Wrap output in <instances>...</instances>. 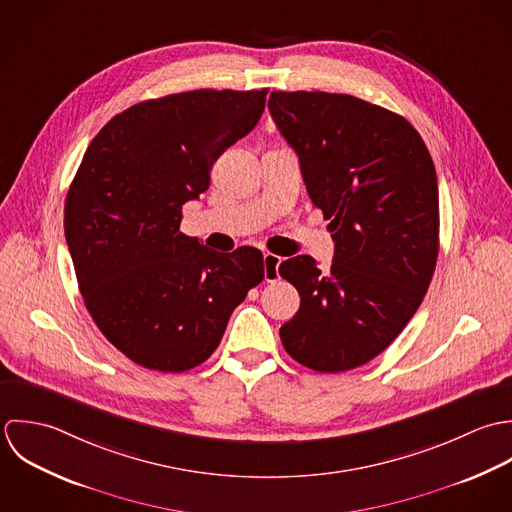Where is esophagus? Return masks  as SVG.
Returning <instances> with one entry per match:
<instances>
[{
    "mask_svg": "<svg viewBox=\"0 0 512 512\" xmlns=\"http://www.w3.org/2000/svg\"><path fill=\"white\" fill-rule=\"evenodd\" d=\"M279 265H281V257L275 253H265L263 255V267H265V281L273 283L279 279Z\"/></svg>",
    "mask_w": 512,
    "mask_h": 512,
    "instance_id": "esophagus-1",
    "label": "esophagus"
}]
</instances>
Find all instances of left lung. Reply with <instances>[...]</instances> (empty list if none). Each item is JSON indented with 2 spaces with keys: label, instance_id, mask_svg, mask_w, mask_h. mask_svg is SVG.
<instances>
[{
  "label": "left lung",
  "instance_id": "1",
  "mask_svg": "<svg viewBox=\"0 0 512 512\" xmlns=\"http://www.w3.org/2000/svg\"><path fill=\"white\" fill-rule=\"evenodd\" d=\"M269 110L334 241L330 271L308 255L281 263L301 295L281 342L310 370H352L394 342L427 293L439 251L435 166L408 120L378 104L273 91Z\"/></svg>",
  "mask_w": 512,
  "mask_h": 512
}]
</instances>
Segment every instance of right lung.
<instances>
[{
    "label": "right lung",
    "mask_w": 512,
    "mask_h": 512,
    "mask_svg": "<svg viewBox=\"0 0 512 512\" xmlns=\"http://www.w3.org/2000/svg\"><path fill=\"white\" fill-rule=\"evenodd\" d=\"M267 93L200 89L134 104L83 156L65 202L67 245L85 307L138 366H200L265 277L259 249L217 253L180 223L213 162L255 128Z\"/></svg>",
    "instance_id": "1"
}]
</instances>
